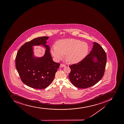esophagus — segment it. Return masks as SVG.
Masks as SVG:
<instances>
[{
    "mask_svg": "<svg viewBox=\"0 0 124 124\" xmlns=\"http://www.w3.org/2000/svg\"><path fill=\"white\" fill-rule=\"evenodd\" d=\"M66 66V65L64 64H61L60 65V67H65Z\"/></svg>",
    "mask_w": 124,
    "mask_h": 124,
    "instance_id": "obj_1",
    "label": "esophagus"
}]
</instances>
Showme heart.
I'll use <instances>...</instances> for the list:
<instances>
[{"instance_id": "obj_1", "label": "heart", "mask_w": 124, "mask_h": 124, "mask_svg": "<svg viewBox=\"0 0 124 124\" xmlns=\"http://www.w3.org/2000/svg\"><path fill=\"white\" fill-rule=\"evenodd\" d=\"M88 51V44L74 39L58 41L57 46L53 45L51 49L52 55L57 60L62 59L66 54V59L71 63H76L82 60Z\"/></svg>"}]
</instances>
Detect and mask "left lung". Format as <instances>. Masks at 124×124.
I'll use <instances>...</instances> for the list:
<instances>
[{
  "label": "left lung",
  "instance_id": "1",
  "mask_svg": "<svg viewBox=\"0 0 124 124\" xmlns=\"http://www.w3.org/2000/svg\"><path fill=\"white\" fill-rule=\"evenodd\" d=\"M95 57L97 58L95 62L93 61ZM106 62L105 51L99 44L95 42L90 54L78 63L69 66L71 69L69 79L77 88H86L92 86L103 78Z\"/></svg>",
  "mask_w": 124,
  "mask_h": 124
}]
</instances>
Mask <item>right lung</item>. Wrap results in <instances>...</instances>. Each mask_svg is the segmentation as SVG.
<instances>
[{
  "mask_svg": "<svg viewBox=\"0 0 124 124\" xmlns=\"http://www.w3.org/2000/svg\"><path fill=\"white\" fill-rule=\"evenodd\" d=\"M49 37L42 36L28 42L21 46L16 58V66L21 80L28 86L35 89H44L52 82L60 66L54 62L46 44ZM42 44L47 49L43 57L33 58L32 46Z\"/></svg>",
  "mask_w": 124,
  "mask_h": 124,
  "instance_id": "right-lung-1",
  "label": "right lung"
}]
</instances>
